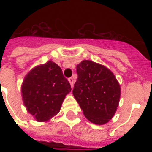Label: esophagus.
Instances as JSON below:
<instances>
[{
	"label": "esophagus",
	"mask_w": 152,
	"mask_h": 152,
	"mask_svg": "<svg viewBox=\"0 0 152 152\" xmlns=\"http://www.w3.org/2000/svg\"><path fill=\"white\" fill-rule=\"evenodd\" d=\"M69 83H70V84H71V87L72 88L73 87V84H74V80L72 77H70V78H69Z\"/></svg>",
	"instance_id": "esophagus-1"
}]
</instances>
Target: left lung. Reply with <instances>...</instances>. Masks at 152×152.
<instances>
[{
  "instance_id": "1",
  "label": "left lung",
  "mask_w": 152,
  "mask_h": 152,
  "mask_svg": "<svg viewBox=\"0 0 152 152\" xmlns=\"http://www.w3.org/2000/svg\"><path fill=\"white\" fill-rule=\"evenodd\" d=\"M78 78L72 94L88 120L106 124L113 118L119 103L120 85L108 69L84 60L76 65Z\"/></svg>"
}]
</instances>
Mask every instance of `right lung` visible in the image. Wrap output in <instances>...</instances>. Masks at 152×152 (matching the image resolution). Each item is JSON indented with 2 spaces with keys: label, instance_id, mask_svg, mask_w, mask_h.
Instances as JSON below:
<instances>
[{
  "label": "right lung",
  "instance_id": "right-lung-1",
  "mask_svg": "<svg viewBox=\"0 0 152 152\" xmlns=\"http://www.w3.org/2000/svg\"><path fill=\"white\" fill-rule=\"evenodd\" d=\"M71 90L61 68L49 61L26 76L22 97L27 111L38 121H46L59 112L65 95Z\"/></svg>",
  "mask_w": 152,
  "mask_h": 152
}]
</instances>
